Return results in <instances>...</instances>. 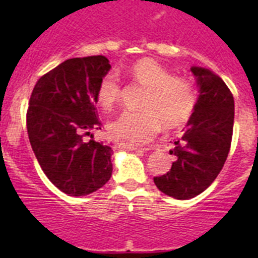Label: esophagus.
I'll use <instances>...</instances> for the list:
<instances>
[{"mask_svg": "<svg viewBox=\"0 0 258 258\" xmlns=\"http://www.w3.org/2000/svg\"><path fill=\"white\" fill-rule=\"evenodd\" d=\"M121 147H124V149L129 150V151H149L150 149H140V147H136V146L133 145H121Z\"/></svg>", "mask_w": 258, "mask_h": 258, "instance_id": "obj_1", "label": "esophagus"}]
</instances>
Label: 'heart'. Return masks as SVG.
I'll use <instances>...</instances> for the list:
<instances>
[{"mask_svg": "<svg viewBox=\"0 0 258 258\" xmlns=\"http://www.w3.org/2000/svg\"><path fill=\"white\" fill-rule=\"evenodd\" d=\"M129 75L146 88L141 111H125L109 124V133L116 140L142 145L164 129H174L192 115L197 106V92L192 84L182 77L172 76L163 64L152 58L134 61ZM120 84L115 74L99 80L95 99L106 111H111L120 99Z\"/></svg>", "mask_w": 258, "mask_h": 258, "instance_id": "heart-1", "label": "heart"}]
</instances>
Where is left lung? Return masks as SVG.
Returning a JSON list of instances; mask_svg holds the SVG:
<instances>
[{"mask_svg":"<svg viewBox=\"0 0 258 258\" xmlns=\"http://www.w3.org/2000/svg\"><path fill=\"white\" fill-rule=\"evenodd\" d=\"M190 72L199 93L197 106L170 150L177 160L166 174L154 178L161 192L178 200L195 198L216 179L229 155L234 127V97L223 80L208 68L194 66Z\"/></svg>","mask_w":258,"mask_h":258,"instance_id":"left-lung-1","label":"left lung"}]
</instances>
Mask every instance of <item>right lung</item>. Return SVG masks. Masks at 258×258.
Here are the masks:
<instances>
[{"mask_svg":"<svg viewBox=\"0 0 258 258\" xmlns=\"http://www.w3.org/2000/svg\"><path fill=\"white\" fill-rule=\"evenodd\" d=\"M109 70L103 55L67 59L38 80L29 99L32 150L49 181L70 197L99 190L112 174V147L93 134L102 126L95 90Z\"/></svg>","mask_w":258,"mask_h":258,"instance_id":"obj_1","label":"right lung"}]
</instances>
